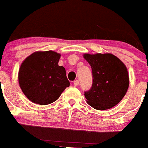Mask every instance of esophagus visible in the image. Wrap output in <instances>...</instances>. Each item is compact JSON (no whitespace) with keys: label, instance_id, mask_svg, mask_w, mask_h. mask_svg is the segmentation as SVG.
Wrapping results in <instances>:
<instances>
[{"label":"esophagus","instance_id":"obj_1","mask_svg":"<svg viewBox=\"0 0 148 148\" xmlns=\"http://www.w3.org/2000/svg\"><path fill=\"white\" fill-rule=\"evenodd\" d=\"M78 84H79V82H78V80H75V82H73V85L75 86V87H76V86H78Z\"/></svg>","mask_w":148,"mask_h":148}]
</instances>
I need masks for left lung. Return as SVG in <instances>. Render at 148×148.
Wrapping results in <instances>:
<instances>
[{"mask_svg": "<svg viewBox=\"0 0 148 148\" xmlns=\"http://www.w3.org/2000/svg\"><path fill=\"white\" fill-rule=\"evenodd\" d=\"M92 68V85L84 92L87 102L94 109L113 108L124 98L129 87V75L125 64L110 53L84 54Z\"/></svg>", "mask_w": 148, "mask_h": 148, "instance_id": "8db88e82", "label": "left lung"}]
</instances>
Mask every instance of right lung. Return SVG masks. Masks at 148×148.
I'll return each mask as SVG.
<instances>
[{
  "mask_svg": "<svg viewBox=\"0 0 148 148\" xmlns=\"http://www.w3.org/2000/svg\"><path fill=\"white\" fill-rule=\"evenodd\" d=\"M60 57L54 51H38L28 56L21 65L19 85L33 103L47 105L54 102L70 86L65 68L58 66Z\"/></svg>",
  "mask_w": 148,
  "mask_h": 148,
  "instance_id": "obj_1",
  "label": "right lung"
}]
</instances>
